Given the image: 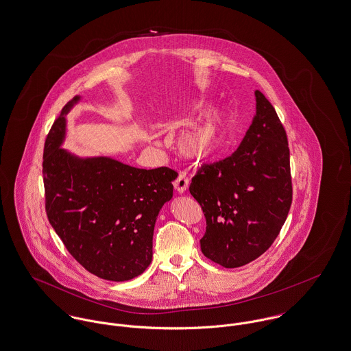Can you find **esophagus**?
Listing matches in <instances>:
<instances>
[{
  "mask_svg": "<svg viewBox=\"0 0 351 351\" xmlns=\"http://www.w3.org/2000/svg\"><path fill=\"white\" fill-rule=\"evenodd\" d=\"M189 178H187V175L186 173H179V176H178V179L175 180V190L179 193V194H183V193H186V190L189 189Z\"/></svg>",
  "mask_w": 351,
  "mask_h": 351,
  "instance_id": "1",
  "label": "esophagus"
}]
</instances>
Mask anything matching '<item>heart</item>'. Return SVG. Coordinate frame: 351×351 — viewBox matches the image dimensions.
Segmentation results:
<instances>
[{
    "label": "heart",
    "instance_id": "b5f03b06",
    "mask_svg": "<svg viewBox=\"0 0 351 351\" xmlns=\"http://www.w3.org/2000/svg\"><path fill=\"white\" fill-rule=\"evenodd\" d=\"M228 114L223 108L213 106L186 128L178 137L179 151L196 161H206L222 147L228 132Z\"/></svg>",
    "mask_w": 351,
    "mask_h": 351
}]
</instances>
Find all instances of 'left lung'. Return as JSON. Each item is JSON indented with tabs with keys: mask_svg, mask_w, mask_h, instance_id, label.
<instances>
[{
	"mask_svg": "<svg viewBox=\"0 0 351 351\" xmlns=\"http://www.w3.org/2000/svg\"><path fill=\"white\" fill-rule=\"evenodd\" d=\"M254 95L256 114L237 151L203 165L190 186L207 223L202 253L225 268L265 253L292 203L285 130L265 95L258 90Z\"/></svg>",
	"mask_w": 351,
	"mask_h": 351,
	"instance_id": "left-lung-1",
	"label": "left lung"
}]
</instances>
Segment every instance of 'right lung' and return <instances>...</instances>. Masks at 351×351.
<instances>
[{
  "label": "right lung",
  "mask_w": 351,
  "mask_h": 351,
  "mask_svg": "<svg viewBox=\"0 0 351 351\" xmlns=\"http://www.w3.org/2000/svg\"><path fill=\"white\" fill-rule=\"evenodd\" d=\"M74 97L44 145L45 211L70 254L90 273L126 281L152 261L157 215L172 199L173 169L136 168L108 156L80 157L62 148Z\"/></svg>",
  "instance_id": "add662e5"
}]
</instances>
